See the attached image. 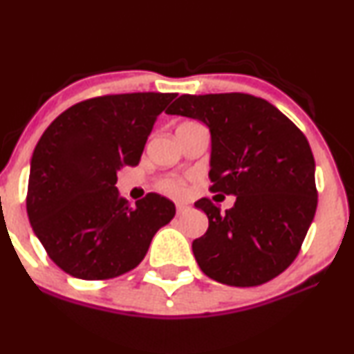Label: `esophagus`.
I'll return each mask as SVG.
<instances>
[{
    "label": "esophagus",
    "instance_id": "1",
    "mask_svg": "<svg viewBox=\"0 0 354 354\" xmlns=\"http://www.w3.org/2000/svg\"><path fill=\"white\" fill-rule=\"evenodd\" d=\"M186 211H188V206H185V205H176V213H178V214L186 213Z\"/></svg>",
    "mask_w": 354,
    "mask_h": 354
}]
</instances>
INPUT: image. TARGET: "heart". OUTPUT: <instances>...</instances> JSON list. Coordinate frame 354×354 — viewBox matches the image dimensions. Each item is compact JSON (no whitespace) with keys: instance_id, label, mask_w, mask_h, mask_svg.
Returning a JSON list of instances; mask_svg holds the SVG:
<instances>
[{"instance_id":"1","label":"heart","mask_w":354,"mask_h":354,"mask_svg":"<svg viewBox=\"0 0 354 354\" xmlns=\"http://www.w3.org/2000/svg\"><path fill=\"white\" fill-rule=\"evenodd\" d=\"M158 188L163 191L165 194H168V196H173V198L183 196L186 191L185 183L178 180V178H165V180L160 181Z\"/></svg>"}]
</instances>
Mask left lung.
<instances>
[{
  "label": "left lung",
  "instance_id": "8db88e82",
  "mask_svg": "<svg viewBox=\"0 0 354 354\" xmlns=\"http://www.w3.org/2000/svg\"><path fill=\"white\" fill-rule=\"evenodd\" d=\"M166 113L208 126L209 191L236 196L226 213L209 198L194 203L209 221L193 241L198 266L230 286L276 278L298 256L318 205L306 136L278 108L246 93L183 95Z\"/></svg>",
  "mask_w": 354,
  "mask_h": 354
}]
</instances>
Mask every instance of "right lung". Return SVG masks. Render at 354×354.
<instances>
[{
	"mask_svg": "<svg viewBox=\"0 0 354 354\" xmlns=\"http://www.w3.org/2000/svg\"><path fill=\"white\" fill-rule=\"evenodd\" d=\"M174 93H124L84 100L63 111L36 145L26 211L46 253L64 273L109 279L143 261L171 221L168 198L148 193L135 208L120 196L116 173L136 166L154 120Z\"/></svg>",
	"mask_w": 354,
	"mask_h": 354,
	"instance_id": "1",
	"label": "right lung"
}]
</instances>
